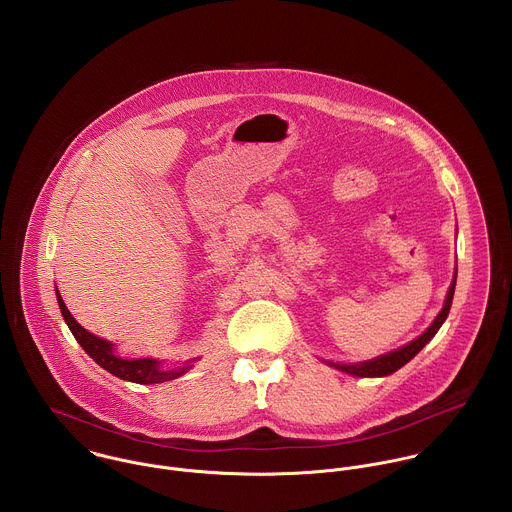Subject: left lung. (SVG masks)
<instances>
[{
	"instance_id": "obj_1",
	"label": "left lung",
	"mask_w": 512,
	"mask_h": 512,
	"mask_svg": "<svg viewBox=\"0 0 512 512\" xmlns=\"http://www.w3.org/2000/svg\"><path fill=\"white\" fill-rule=\"evenodd\" d=\"M453 292H455V278H453V284H451V288H449V292H447V297H445V305H443V309L439 311L436 321L428 327V331H426L424 335H420L418 339H414V341L408 343L406 347H402V349H398V351H392V353H388V355H382V357H378V359L366 361V363H361V365L333 366L339 368V370H343V372H347V374H355V376H386V374L396 372L400 366H404L408 361H412V359L426 347V343L432 341V337L438 333L441 323L445 321V317H447V313H449Z\"/></svg>"
}]
</instances>
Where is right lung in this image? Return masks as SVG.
Wrapping results in <instances>:
<instances>
[{
  "instance_id": "add662e5",
  "label": "right lung",
  "mask_w": 512,
  "mask_h": 512,
  "mask_svg": "<svg viewBox=\"0 0 512 512\" xmlns=\"http://www.w3.org/2000/svg\"><path fill=\"white\" fill-rule=\"evenodd\" d=\"M59 299V307L61 313L74 335V339L80 343V347L86 351V355H90V359H94V363L102 366L104 370H108L110 374L122 378V380H130V382H138V384H159V382H167L173 378H179L183 372H187L191 365L183 366V368H175V370H163L157 361L153 359H120L114 355L112 351V343L94 337L92 333H88L84 327H80L76 323L71 311L67 309L63 297L57 292Z\"/></svg>"
}]
</instances>
